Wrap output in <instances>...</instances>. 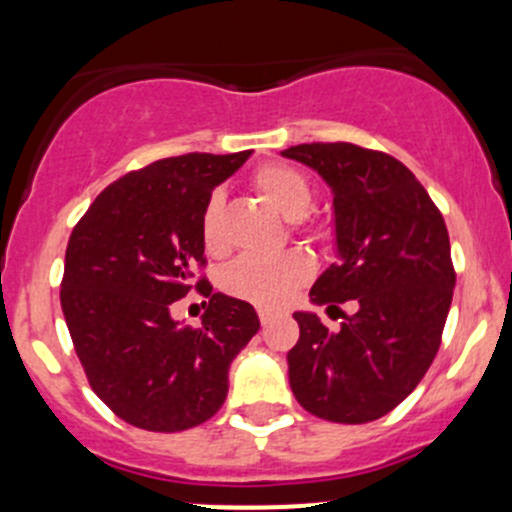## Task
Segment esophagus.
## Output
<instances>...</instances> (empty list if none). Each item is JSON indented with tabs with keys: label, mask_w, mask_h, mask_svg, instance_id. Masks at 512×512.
Masks as SVG:
<instances>
[{
	"label": "esophagus",
	"mask_w": 512,
	"mask_h": 512,
	"mask_svg": "<svg viewBox=\"0 0 512 512\" xmlns=\"http://www.w3.org/2000/svg\"><path fill=\"white\" fill-rule=\"evenodd\" d=\"M258 320H261V325H268L273 320V310L258 308Z\"/></svg>",
	"instance_id": "34e87169"
}]
</instances>
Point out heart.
Segmentation results:
<instances>
[{"instance_id": "obj_1", "label": "heart", "mask_w": 512, "mask_h": 512, "mask_svg": "<svg viewBox=\"0 0 512 512\" xmlns=\"http://www.w3.org/2000/svg\"><path fill=\"white\" fill-rule=\"evenodd\" d=\"M254 189L283 217L305 214L313 202V184L300 170L283 162H268L254 172ZM202 244L209 254H219L221 244V197L212 194L202 209ZM313 276V261L303 251H283L276 256H244L229 263L221 276V288L234 298L249 300L258 308H281L295 288Z\"/></svg>"}]
</instances>
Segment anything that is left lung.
I'll return each instance as SVG.
<instances>
[{
	"label": "left lung",
	"instance_id": "1",
	"mask_svg": "<svg viewBox=\"0 0 512 512\" xmlns=\"http://www.w3.org/2000/svg\"><path fill=\"white\" fill-rule=\"evenodd\" d=\"M281 155L333 189L337 263L313 283L310 303H357L337 330L293 313L291 389L305 412L365 424L404 402L439 352L456 286L449 231L412 170L387 152L310 142Z\"/></svg>",
	"mask_w": 512,
	"mask_h": 512
}]
</instances>
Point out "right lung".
<instances>
[{
  "instance_id": "add662e5",
  "label": "right lung",
  "mask_w": 512,
  "mask_h": 512,
  "mask_svg": "<svg viewBox=\"0 0 512 512\" xmlns=\"http://www.w3.org/2000/svg\"><path fill=\"white\" fill-rule=\"evenodd\" d=\"M251 150L165 157L108 184L73 226L61 308L91 389L145 431L192 429L229 392V365L261 323L246 300L212 293L199 221L212 189ZM194 285L210 298L199 329L179 326L171 303Z\"/></svg>"
}]
</instances>
